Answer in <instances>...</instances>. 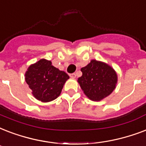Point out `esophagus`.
Instances as JSON below:
<instances>
[{
  "label": "esophagus",
  "mask_w": 146,
  "mask_h": 146,
  "mask_svg": "<svg viewBox=\"0 0 146 146\" xmlns=\"http://www.w3.org/2000/svg\"><path fill=\"white\" fill-rule=\"evenodd\" d=\"M70 77L72 78H76V74L75 73H72V74H70Z\"/></svg>",
  "instance_id": "obj_1"
}]
</instances>
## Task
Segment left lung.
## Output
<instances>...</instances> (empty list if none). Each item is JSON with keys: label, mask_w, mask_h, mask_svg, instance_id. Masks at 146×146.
<instances>
[{"label": "left lung", "mask_w": 146, "mask_h": 146, "mask_svg": "<svg viewBox=\"0 0 146 146\" xmlns=\"http://www.w3.org/2000/svg\"><path fill=\"white\" fill-rule=\"evenodd\" d=\"M81 71L82 76L78 79V82L90 100L100 101L116 88L117 74L106 63L94 59L85 67L81 68Z\"/></svg>", "instance_id": "obj_1"}]
</instances>
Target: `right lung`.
I'll list each match as a JSON object with an SVG mask.
<instances>
[{"label":"right lung","mask_w":146,"mask_h":146,"mask_svg":"<svg viewBox=\"0 0 146 146\" xmlns=\"http://www.w3.org/2000/svg\"><path fill=\"white\" fill-rule=\"evenodd\" d=\"M69 76L52 65L51 61L40 59L27 68L25 80L33 95L42 102H50L60 95Z\"/></svg>","instance_id":"obj_1"}]
</instances>
